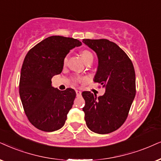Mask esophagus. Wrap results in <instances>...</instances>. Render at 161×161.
Masks as SVG:
<instances>
[{"instance_id": "34e87169", "label": "esophagus", "mask_w": 161, "mask_h": 161, "mask_svg": "<svg viewBox=\"0 0 161 161\" xmlns=\"http://www.w3.org/2000/svg\"><path fill=\"white\" fill-rule=\"evenodd\" d=\"M76 96H81V94H82V92H81L80 91H78V90L76 91Z\"/></svg>"}]
</instances>
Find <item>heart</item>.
<instances>
[{
  "label": "heart",
  "instance_id": "heart-1",
  "mask_svg": "<svg viewBox=\"0 0 161 161\" xmlns=\"http://www.w3.org/2000/svg\"><path fill=\"white\" fill-rule=\"evenodd\" d=\"M80 55L83 61H84L85 63L89 62V61H93V56L92 53L89 51V50H82V51L80 53ZM67 62H68V57H65L64 59V64H66ZM79 78H76V81H79Z\"/></svg>",
  "mask_w": 161,
  "mask_h": 161
}]
</instances>
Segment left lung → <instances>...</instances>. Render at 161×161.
Here are the masks:
<instances>
[{
    "instance_id": "left-lung-1",
    "label": "left lung",
    "mask_w": 161,
    "mask_h": 161,
    "mask_svg": "<svg viewBox=\"0 0 161 161\" xmlns=\"http://www.w3.org/2000/svg\"><path fill=\"white\" fill-rule=\"evenodd\" d=\"M82 42L97 53L98 67L93 82L105 89L99 97L90 91L82 93L86 125L95 133H111L125 121L135 99V68L129 56L114 42L107 39H83Z\"/></svg>"
}]
</instances>
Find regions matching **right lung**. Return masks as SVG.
Masks as SVG:
<instances>
[{"instance_id": "1", "label": "right lung", "mask_w": 161, "mask_h": 161, "mask_svg": "<svg viewBox=\"0 0 161 161\" xmlns=\"http://www.w3.org/2000/svg\"><path fill=\"white\" fill-rule=\"evenodd\" d=\"M81 45L82 42L75 38L53 36L42 41L26 55L19 93L26 117L38 129L54 131L65 123L76 92L72 88H55L51 79L62 73L70 50Z\"/></svg>"}]
</instances>
